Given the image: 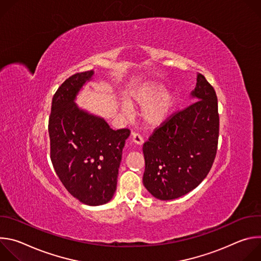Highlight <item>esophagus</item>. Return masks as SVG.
Masks as SVG:
<instances>
[{"label":"esophagus","mask_w":261,"mask_h":261,"mask_svg":"<svg viewBox=\"0 0 261 261\" xmlns=\"http://www.w3.org/2000/svg\"><path fill=\"white\" fill-rule=\"evenodd\" d=\"M132 142L135 143L136 145H141L143 143V139L140 136V134L136 132H132Z\"/></svg>","instance_id":"esophagus-1"}]
</instances>
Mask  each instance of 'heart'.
Instances as JSON below:
<instances>
[{
	"instance_id": "b5f03b06",
	"label": "heart",
	"mask_w": 261,
	"mask_h": 261,
	"mask_svg": "<svg viewBox=\"0 0 261 261\" xmlns=\"http://www.w3.org/2000/svg\"><path fill=\"white\" fill-rule=\"evenodd\" d=\"M176 102V94L164 92V87L154 82L136 90L130 104L145 105L142 110L144 123L151 127H159L170 117Z\"/></svg>"
}]
</instances>
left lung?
Listing matches in <instances>:
<instances>
[{"label":"left lung","mask_w":261,"mask_h":261,"mask_svg":"<svg viewBox=\"0 0 261 261\" xmlns=\"http://www.w3.org/2000/svg\"><path fill=\"white\" fill-rule=\"evenodd\" d=\"M195 100L171 116L144 142L143 185L160 200L189 193L203 180L214 163L218 137V101L214 88L197 75Z\"/></svg>","instance_id":"left-lung-1"}]
</instances>
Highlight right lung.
I'll use <instances>...</instances> for the list:
<instances>
[{
  "label": "right lung",
  "instance_id": "right-lung-1",
  "mask_svg": "<svg viewBox=\"0 0 261 261\" xmlns=\"http://www.w3.org/2000/svg\"><path fill=\"white\" fill-rule=\"evenodd\" d=\"M94 71L76 73L56 92L48 122L50 159L68 192L87 205L111 200L129 129L113 130L106 121L75 103Z\"/></svg>",
  "mask_w": 261,
  "mask_h": 261
}]
</instances>
